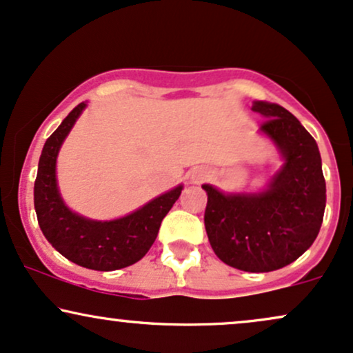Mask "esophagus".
Masks as SVG:
<instances>
[{"label":"esophagus","mask_w":353,"mask_h":353,"mask_svg":"<svg viewBox=\"0 0 353 353\" xmlns=\"http://www.w3.org/2000/svg\"><path fill=\"white\" fill-rule=\"evenodd\" d=\"M207 176H209V174H207L205 169H202V168H194L192 171L189 172V179H190V182H194V184H199V182L205 181Z\"/></svg>","instance_id":"obj_1"}]
</instances>
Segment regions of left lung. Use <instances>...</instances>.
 I'll list each match as a JSON object with an SVG mask.
<instances>
[{
  "label": "left lung",
  "mask_w": 353,
  "mask_h": 353,
  "mask_svg": "<svg viewBox=\"0 0 353 353\" xmlns=\"http://www.w3.org/2000/svg\"><path fill=\"white\" fill-rule=\"evenodd\" d=\"M266 118L261 131L284 164L258 194H223L203 184L207 236L215 254L233 268L268 273L296 261L316 240L325 209V181L316 139L286 108L254 101Z\"/></svg>",
  "instance_id": "obj_1"
}]
</instances>
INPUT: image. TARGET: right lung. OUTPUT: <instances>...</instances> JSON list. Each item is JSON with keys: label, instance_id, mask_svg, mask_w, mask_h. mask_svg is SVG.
I'll return each mask as SVG.
<instances>
[{"label": "right lung", "instance_id": "obj_1", "mask_svg": "<svg viewBox=\"0 0 353 353\" xmlns=\"http://www.w3.org/2000/svg\"><path fill=\"white\" fill-rule=\"evenodd\" d=\"M85 107L87 103L82 101L72 110L42 148L34 182V209L44 236L67 260L97 271L126 268L141 260L154 243L161 222L179 199L182 185L152 199L133 214L110 222L85 219L67 209L57 189L55 161Z\"/></svg>", "mask_w": 353, "mask_h": 353}]
</instances>
